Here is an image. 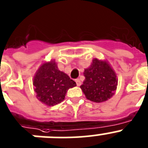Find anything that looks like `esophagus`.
Returning <instances> with one entry per match:
<instances>
[{
  "instance_id": "34e87169",
  "label": "esophagus",
  "mask_w": 148,
  "mask_h": 148,
  "mask_svg": "<svg viewBox=\"0 0 148 148\" xmlns=\"http://www.w3.org/2000/svg\"><path fill=\"white\" fill-rule=\"evenodd\" d=\"M75 82H76V83H77V86H79L81 85V82H80V80H79V79H76Z\"/></svg>"
}]
</instances>
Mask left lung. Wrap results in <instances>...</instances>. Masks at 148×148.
Masks as SVG:
<instances>
[{
  "instance_id": "obj_1",
  "label": "left lung",
  "mask_w": 148,
  "mask_h": 148,
  "mask_svg": "<svg viewBox=\"0 0 148 148\" xmlns=\"http://www.w3.org/2000/svg\"><path fill=\"white\" fill-rule=\"evenodd\" d=\"M83 74L86 79L80 88L88 100L101 103L114 95L118 86V78L107 61L95 58L91 65L85 69Z\"/></svg>"
}]
</instances>
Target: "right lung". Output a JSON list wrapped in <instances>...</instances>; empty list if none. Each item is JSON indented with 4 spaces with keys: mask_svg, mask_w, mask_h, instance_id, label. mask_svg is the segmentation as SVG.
Masks as SVG:
<instances>
[{
    "mask_svg": "<svg viewBox=\"0 0 148 148\" xmlns=\"http://www.w3.org/2000/svg\"><path fill=\"white\" fill-rule=\"evenodd\" d=\"M33 85L37 99L48 106L63 101L68 90L77 86L65 73L59 70L54 60L41 65L33 77Z\"/></svg>",
    "mask_w": 148,
    "mask_h": 148,
    "instance_id": "add662e5",
    "label": "right lung"
}]
</instances>
